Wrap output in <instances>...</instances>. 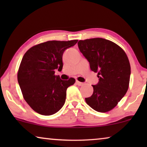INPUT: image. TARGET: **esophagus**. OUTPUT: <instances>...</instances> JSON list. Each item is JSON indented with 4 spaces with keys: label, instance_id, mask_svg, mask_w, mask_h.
<instances>
[{
    "label": "esophagus",
    "instance_id": "34e87169",
    "mask_svg": "<svg viewBox=\"0 0 147 147\" xmlns=\"http://www.w3.org/2000/svg\"><path fill=\"white\" fill-rule=\"evenodd\" d=\"M76 84H77V85H78L79 86H82L84 85V83H82V82H80L79 81H76Z\"/></svg>",
    "mask_w": 147,
    "mask_h": 147
}]
</instances>
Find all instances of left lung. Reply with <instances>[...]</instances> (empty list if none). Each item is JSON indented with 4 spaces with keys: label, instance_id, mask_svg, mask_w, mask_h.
Listing matches in <instances>:
<instances>
[{
    "label": "left lung",
    "instance_id": "8db88e82",
    "mask_svg": "<svg viewBox=\"0 0 147 147\" xmlns=\"http://www.w3.org/2000/svg\"><path fill=\"white\" fill-rule=\"evenodd\" d=\"M78 47L98 73L99 82L92 86L93 94L86 102L94 110L107 112L117 106L129 87L130 65L123 49L102 38L80 40Z\"/></svg>",
    "mask_w": 147,
    "mask_h": 147
}]
</instances>
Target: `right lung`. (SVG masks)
Instances as JSON below:
<instances>
[{"mask_svg":"<svg viewBox=\"0 0 147 147\" xmlns=\"http://www.w3.org/2000/svg\"><path fill=\"white\" fill-rule=\"evenodd\" d=\"M77 42L46 41L33 46L25 53L17 80L24 99L34 111L49 116L63 107L67 88L74 85L76 80H62L55 75V70L62 69L63 52Z\"/></svg>","mask_w":147,"mask_h":147,"instance_id":"right-lung-1","label":"right lung"}]
</instances>
